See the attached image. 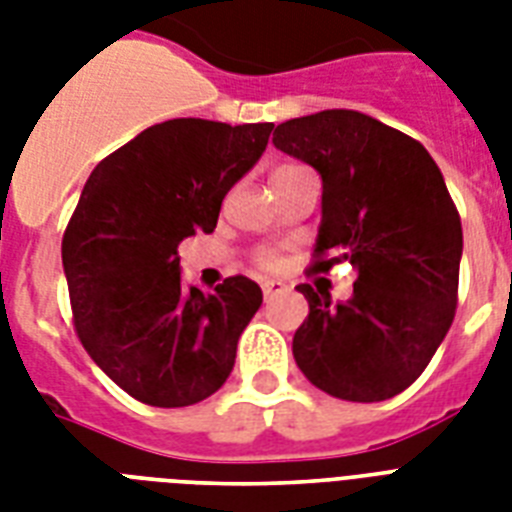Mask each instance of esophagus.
Segmentation results:
<instances>
[{
	"instance_id": "34e87169",
	"label": "esophagus",
	"mask_w": 512,
	"mask_h": 512,
	"mask_svg": "<svg viewBox=\"0 0 512 512\" xmlns=\"http://www.w3.org/2000/svg\"><path fill=\"white\" fill-rule=\"evenodd\" d=\"M284 292H289V287L284 284V281H263V295L265 300H273V297L284 295Z\"/></svg>"
}]
</instances>
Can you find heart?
Segmentation results:
<instances>
[{
	"mask_svg": "<svg viewBox=\"0 0 512 512\" xmlns=\"http://www.w3.org/2000/svg\"><path fill=\"white\" fill-rule=\"evenodd\" d=\"M276 263V260H273V257H265V265H273Z\"/></svg>",
	"mask_w": 512,
	"mask_h": 512,
	"instance_id": "heart-1",
	"label": "heart"
}]
</instances>
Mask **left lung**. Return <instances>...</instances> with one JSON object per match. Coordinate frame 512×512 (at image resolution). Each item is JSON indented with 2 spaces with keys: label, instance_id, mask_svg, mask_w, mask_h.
Listing matches in <instances>:
<instances>
[{
  "label": "left lung",
  "instance_id": "obj_1",
  "mask_svg": "<svg viewBox=\"0 0 512 512\" xmlns=\"http://www.w3.org/2000/svg\"><path fill=\"white\" fill-rule=\"evenodd\" d=\"M273 146L321 177L316 268L345 260L353 295L332 303L300 284L308 319L292 340L300 372L345 401L406 390L444 342L457 308L462 223L433 156L348 108L279 124Z\"/></svg>",
  "mask_w": 512,
  "mask_h": 512
}]
</instances>
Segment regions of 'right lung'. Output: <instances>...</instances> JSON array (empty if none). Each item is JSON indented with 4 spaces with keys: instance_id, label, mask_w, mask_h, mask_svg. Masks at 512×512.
I'll return each instance as SVG.
<instances>
[{
    "instance_id": "add662e5",
    "label": "right lung",
    "mask_w": 512,
    "mask_h": 512,
    "mask_svg": "<svg viewBox=\"0 0 512 512\" xmlns=\"http://www.w3.org/2000/svg\"><path fill=\"white\" fill-rule=\"evenodd\" d=\"M271 130L170 119L84 183L63 236L74 327L92 361L143 404H199L231 374L263 292L247 276L185 289L177 244L215 231L225 193L260 162Z\"/></svg>"
}]
</instances>
